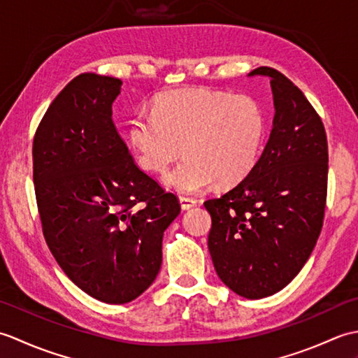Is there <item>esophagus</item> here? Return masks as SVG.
I'll return each instance as SVG.
<instances>
[{
    "label": "esophagus",
    "instance_id": "obj_1",
    "mask_svg": "<svg viewBox=\"0 0 358 358\" xmlns=\"http://www.w3.org/2000/svg\"><path fill=\"white\" fill-rule=\"evenodd\" d=\"M180 204H181V209L183 210H187L194 208L196 204V200L192 199V196H180Z\"/></svg>",
    "mask_w": 358,
    "mask_h": 358
}]
</instances>
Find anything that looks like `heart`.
Returning <instances> with one entry per match:
<instances>
[{
	"mask_svg": "<svg viewBox=\"0 0 358 358\" xmlns=\"http://www.w3.org/2000/svg\"><path fill=\"white\" fill-rule=\"evenodd\" d=\"M266 131L260 101L204 87L175 89L157 98L152 112H140L127 129L136 164L164 173L185 150L186 157L164 177L180 194L232 185L252 171Z\"/></svg>",
	"mask_w": 358,
	"mask_h": 358,
	"instance_id": "heart-1",
	"label": "heart"
}]
</instances>
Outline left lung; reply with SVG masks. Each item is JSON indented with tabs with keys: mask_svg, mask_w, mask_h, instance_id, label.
<instances>
[{
	"mask_svg": "<svg viewBox=\"0 0 358 358\" xmlns=\"http://www.w3.org/2000/svg\"><path fill=\"white\" fill-rule=\"evenodd\" d=\"M249 75L271 78L269 140L248 177L204 208L218 277L235 294L263 299L291 283L322 232L328 140L320 115L291 80L266 66Z\"/></svg>",
	"mask_w": 358,
	"mask_h": 358,
	"instance_id": "1",
	"label": "left lung"
}]
</instances>
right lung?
<instances>
[{"label": "right lung", "instance_id": "add662e5", "mask_svg": "<svg viewBox=\"0 0 358 358\" xmlns=\"http://www.w3.org/2000/svg\"><path fill=\"white\" fill-rule=\"evenodd\" d=\"M121 80L75 77L34 136V185L45 243L66 275L94 299L123 305L162 268L163 232L180 214L135 164L112 120Z\"/></svg>", "mask_w": 358, "mask_h": 358}]
</instances>
